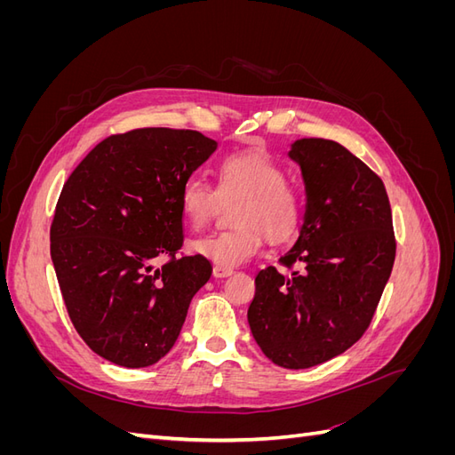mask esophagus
Segmentation results:
<instances>
[{"instance_id":"obj_1","label":"esophagus","mask_w":455,"mask_h":455,"mask_svg":"<svg viewBox=\"0 0 455 455\" xmlns=\"http://www.w3.org/2000/svg\"><path fill=\"white\" fill-rule=\"evenodd\" d=\"M212 275L214 277H218V279H222V277H229V275H233V267H228V266H214L212 267Z\"/></svg>"}]
</instances>
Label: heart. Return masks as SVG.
<instances>
[{
	"mask_svg": "<svg viewBox=\"0 0 455 455\" xmlns=\"http://www.w3.org/2000/svg\"><path fill=\"white\" fill-rule=\"evenodd\" d=\"M218 186L189 178L180 189V209L194 228L209 224L220 203L237 201L235 228L212 231L191 241L189 249L218 266H239L256 256L261 241H286L306 212L301 191L286 182V171L266 151H235L218 163Z\"/></svg>",
	"mask_w": 455,
	"mask_h": 455,
	"instance_id": "heart-1",
	"label": "heart"
}]
</instances>
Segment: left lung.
<instances>
[{
  "mask_svg": "<svg viewBox=\"0 0 455 455\" xmlns=\"http://www.w3.org/2000/svg\"><path fill=\"white\" fill-rule=\"evenodd\" d=\"M288 156L304 176L306 218L279 258L291 273L258 271L249 324L271 363L299 370L361 339L391 275L396 241L381 178L349 149L301 139Z\"/></svg>",
  "mask_w": 455,
  "mask_h": 455,
  "instance_id": "obj_1",
  "label": "left lung"
}]
</instances>
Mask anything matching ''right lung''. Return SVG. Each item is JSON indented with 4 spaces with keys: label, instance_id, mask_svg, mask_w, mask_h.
Returning <instances> with one entry per match:
<instances>
[{
    "label": "right lung",
    "instance_id": "1",
    "mask_svg": "<svg viewBox=\"0 0 455 455\" xmlns=\"http://www.w3.org/2000/svg\"><path fill=\"white\" fill-rule=\"evenodd\" d=\"M214 149L197 131L134 129L96 144L64 182L51 258L74 328L102 359L156 364L211 279L209 259L176 254L184 243L180 189ZM157 257L168 258L161 268Z\"/></svg>",
    "mask_w": 455,
    "mask_h": 455
}]
</instances>
